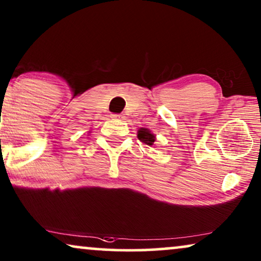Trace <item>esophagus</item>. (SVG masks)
<instances>
[{
    "mask_svg": "<svg viewBox=\"0 0 261 261\" xmlns=\"http://www.w3.org/2000/svg\"><path fill=\"white\" fill-rule=\"evenodd\" d=\"M110 117H112V119H115V120H122L124 116L121 115V114H112Z\"/></svg>",
    "mask_w": 261,
    "mask_h": 261,
    "instance_id": "obj_1",
    "label": "esophagus"
}]
</instances>
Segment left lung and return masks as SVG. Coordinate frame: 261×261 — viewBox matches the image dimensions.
<instances>
[{
  "label": "left lung",
  "mask_w": 261,
  "mask_h": 261,
  "mask_svg": "<svg viewBox=\"0 0 261 261\" xmlns=\"http://www.w3.org/2000/svg\"><path fill=\"white\" fill-rule=\"evenodd\" d=\"M138 138L139 140L148 146H152L155 141V135L152 134L151 130L147 129V128H140V129L138 130Z\"/></svg>",
  "instance_id": "8db88e82"
}]
</instances>
